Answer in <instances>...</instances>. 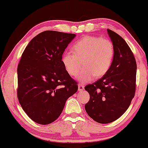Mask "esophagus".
Here are the masks:
<instances>
[{
    "instance_id": "obj_1",
    "label": "esophagus",
    "mask_w": 148,
    "mask_h": 148,
    "mask_svg": "<svg viewBox=\"0 0 148 148\" xmlns=\"http://www.w3.org/2000/svg\"><path fill=\"white\" fill-rule=\"evenodd\" d=\"M78 90L80 92H82L84 90V84H79L78 85Z\"/></svg>"
}]
</instances>
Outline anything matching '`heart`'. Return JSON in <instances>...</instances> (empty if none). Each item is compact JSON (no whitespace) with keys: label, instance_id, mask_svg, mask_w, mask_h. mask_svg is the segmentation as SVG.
<instances>
[{"label":"heart","instance_id":"b5f03b06","mask_svg":"<svg viewBox=\"0 0 148 148\" xmlns=\"http://www.w3.org/2000/svg\"><path fill=\"white\" fill-rule=\"evenodd\" d=\"M73 52L62 54V63L73 77L77 75L83 64L78 77L82 82L104 76L110 69L114 56L112 42L98 36H88L79 40L73 46Z\"/></svg>","mask_w":148,"mask_h":148}]
</instances>
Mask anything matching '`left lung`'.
<instances>
[{"instance_id":"8db88e82","label":"left lung","mask_w":148,"mask_h":148,"mask_svg":"<svg viewBox=\"0 0 148 148\" xmlns=\"http://www.w3.org/2000/svg\"><path fill=\"white\" fill-rule=\"evenodd\" d=\"M107 31L114 48L112 64L102 78L85 87L90 96L85 109L102 124L112 123L126 112L136 89L137 64L133 52L119 34Z\"/></svg>"}]
</instances>
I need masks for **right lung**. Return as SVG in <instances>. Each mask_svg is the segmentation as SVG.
<instances>
[{
  "instance_id": "obj_1",
  "label": "right lung",
  "mask_w": 148,
  "mask_h": 148,
  "mask_svg": "<svg viewBox=\"0 0 148 148\" xmlns=\"http://www.w3.org/2000/svg\"><path fill=\"white\" fill-rule=\"evenodd\" d=\"M76 35L44 31L34 37L17 67V98L28 116L40 125L57 119L77 83L66 71L62 54Z\"/></svg>"
}]
</instances>
